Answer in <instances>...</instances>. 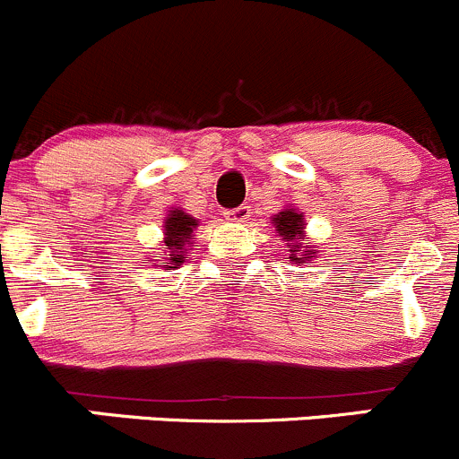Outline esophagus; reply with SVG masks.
Segmentation results:
<instances>
[{"label": "esophagus", "mask_w": 459, "mask_h": 459, "mask_svg": "<svg viewBox=\"0 0 459 459\" xmlns=\"http://www.w3.org/2000/svg\"><path fill=\"white\" fill-rule=\"evenodd\" d=\"M249 214H252V210H249L247 205H240L236 207V210L225 212V219L231 221V223H245V221L249 219Z\"/></svg>", "instance_id": "obj_1"}]
</instances>
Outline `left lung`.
Segmentation results:
<instances>
[{
  "label": "left lung",
  "mask_w": 459,
  "mask_h": 459,
  "mask_svg": "<svg viewBox=\"0 0 459 459\" xmlns=\"http://www.w3.org/2000/svg\"><path fill=\"white\" fill-rule=\"evenodd\" d=\"M274 228L276 234L285 240L288 245L290 258L294 263H306L310 258L316 256V249H310L307 245L299 243V238H303V230H306V223H303V214L297 210H283L274 216Z\"/></svg>",
  "instance_id": "1"
}]
</instances>
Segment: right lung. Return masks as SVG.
I'll use <instances>...</instances> for the list:
<instances>
[{
    "mask_svg": "<svg viewBox=\"0 0 459 459\" xmlns=\"http://www.w3.org/2000/svg\"><path fill=\"white\" fill-rule=\"evenodd\" d=\"M165 256L169 265L176 267L183 265L187 258V247H192V234L194 228H198V221L189 216L183 210H171L165 219Z\"/></svg>",
    "mask_w": 459,
    "mask_h": 459,
    "instance_id": "add662e5",
    "label": "right lung"
}]
</instances>
